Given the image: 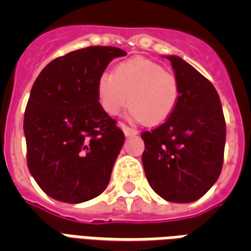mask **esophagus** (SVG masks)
I'll list each match as a JSON object with an SVG mask.
<instances>
[{"label": "esophagus", "mask_w": 251, "mask_h": 251, "mask_svg": "<svg viewBox=\"0 0 251 251\" xmlns=\"http://www.w3.org/2000/svg\"><path fill=\"white\" fill-rule=\"evenodd\" d=\"M120 127L122 129V130H124L125 136H127V137L137 136V134H138V131H137L134 127H130V126L125 125V124H120Z\"/></svg>", "instance_id": "34e87169"}]
</instances>
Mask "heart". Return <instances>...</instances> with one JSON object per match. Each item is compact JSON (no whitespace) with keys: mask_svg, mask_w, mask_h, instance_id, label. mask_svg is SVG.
<instances>
[{"mask_svg":"<svg viewBox=\"0 0 251 251\" xmlns=\"http://www.w3.org/2000/svg\"><path fill=\"white\" fill-rule=\"evenodd\" d=\"M97 94L102 109L117 115L130 106V115L145 125L163 124L174 114L180 99L177 77L158 63L133 57L115 67L114 75L104 72L97 83Z\"/></svg>","mask_w":251,"mask_h":251,"instance_id":"b5f03b06","label":"heart"}]
</instances>
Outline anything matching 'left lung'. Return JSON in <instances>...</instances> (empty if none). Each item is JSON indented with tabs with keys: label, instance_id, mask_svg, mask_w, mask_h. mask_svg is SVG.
Returning <instances> with one entry per match:
<instances>
[{
	"label": "left lung",
	"instance_id": "obj_1",
	"mask_svg": "<svg viewBox=\"0 0 251 251\" xmlns=\"http://www.w3.org/2000/svg\"><path fill=\"white\" fill-rule=\"evenodd\" d=\"M180 87L174 114L142 131V164L149 185L163 199L195 201L215 184L223 165L226 122L212 83L179 56H167Z\"/></svg>",
	"mask_w": 251,
	"mask_h": 251
}]
</instances>
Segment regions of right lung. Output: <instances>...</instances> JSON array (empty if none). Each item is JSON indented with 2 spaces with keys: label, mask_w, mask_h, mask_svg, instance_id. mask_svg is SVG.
I'll return each instance as SVG.
<instances>
[{
  "label": "right lung",
  "mask_w": 251,
  "mask_h": 251,
  "mask_svg": "<svg viewBox=\"0 0 251 251\" xmlns=\"http://www.w3.org/2000/svg\"><path fill=\"white\" fill-rule=\"evenodd\" d=\"M115 47H87L44 67L33 83L24 115L26 163L52 199L82 203L110 181L125 141L124 131L99 103L97 83Z\"/></svg>",
  "instance_id": "1"
}]
</instances>
